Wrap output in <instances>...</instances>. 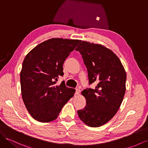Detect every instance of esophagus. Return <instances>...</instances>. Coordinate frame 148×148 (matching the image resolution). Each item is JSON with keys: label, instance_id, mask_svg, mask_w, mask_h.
<instances>
[{"label": "esophagus", "instance_id": "esophagus-1", "mask_svg": "<svg viewBox=\"0 0 148 148\" xmlns=\"http://www.w3.org/2000/svg\"><path fill=\"white\" fill-rule=\"evenodd\" d=\"M79 93H80V90H79V89L78 88L76 89V91H75V95L76 96H78V95H79Z\"/></svg>", "mask_w": 148, "mask_h": 148}]
</instances>
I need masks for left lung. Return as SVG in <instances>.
Listing matches in <instances>:
<instances>
[{
  "mask_svg": "<svg viewBox=\"0 0 148 148\" xmlns=\"http://www.w3.org/2000/svg\"><path fill=\"white\" fill-rule=\"evenodd\" d=\"M82 55L88 73L89 84L97 83L95 89L82 92L86 100L78 115L91 127L106 124L117 113L126 91L127 75L115 53L101 44L82 41L75 49Z\"/></svg>",
  "mask_w": 148,
  "mask_h": 148,
  "instance_id": "obj_1",
  "label": "left lung"
}]
</instances>
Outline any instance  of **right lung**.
Wrapping results in <instances>:
<instances>
[{
    "label": "right lung",
    "mask_w": 148,
    "mask_h": 148,
    "mask_svg": "<svg viewBox=\"0 0 148 148\" xmlns=\"http://www.w3.org/2000/svg\"><path fill=\"white\" fill-rule=\"evenodd\" d=\"M81 42L52 38L38 44L26 56L20 72L22 99L33 119L47 123L56 120L75 89L64 83L55 85L63 76V64Z\"/></svg>",
    "instance_id": "obj_1"
}]
</instances>
